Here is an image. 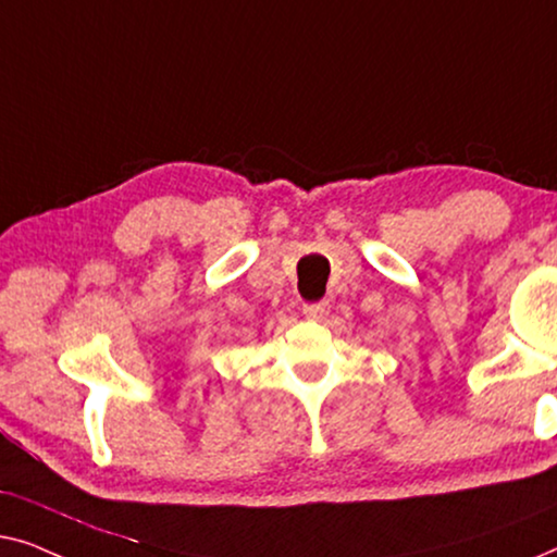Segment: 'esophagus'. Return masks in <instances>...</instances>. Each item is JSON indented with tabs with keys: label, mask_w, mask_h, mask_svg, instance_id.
Returning a JSON list of instances; mask_svg holds the SVG:
<instances>
[{
	"label": "esophagus",
	"mask_w": 557,
	"mask_h": 557,
	"mask_svg": "<svg viewBox=\"0 0 557 557\" xmlns=\"http://www.w3.org/2000/svg\"><path fill=\"white\" fill-rule=\"evenodd\" d=\"M302 315L308 320H323L327 315V302H305Z\"/></svg>",
	"instance_id": "esophagus-1"
}]
</instances>
